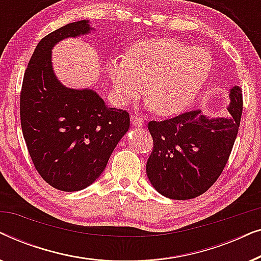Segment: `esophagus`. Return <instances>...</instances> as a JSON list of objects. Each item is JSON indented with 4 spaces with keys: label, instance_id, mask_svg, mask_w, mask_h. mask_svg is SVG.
<instances>
[{
    "label": "esophagus",
    "instance_id": "34e87169",
    "mask_svg": "<svg viewBox=\"0 0 261 261\" xmlns=\"http://www.w3.org/2000/svg\"><path fill=\"white\" fill-rule=\"evenodd\" d=\"M130 121H132V124H133L134 127H144V124H145L144 120L137 115L130 116Z\"/></svg>",
    "mask_w": 261,
    "mask_h": 261
}]
</instances>
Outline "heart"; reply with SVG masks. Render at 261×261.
Here are the masks:
<instances>
[{"label":"heart","mask_w":261,"mask_h":261,"mask_svg":"<svg viewBox=\"0 0 261 261\" xmlns=\"http://www.w3.org/2000/svg\"><path fill=\"white\" fill-rule=\"evenodd\" d=\"M212 67L204 48L176 39H151L135 44L126 58L112 60L108 74L120 103L137 98L145 86L148 108L159 115H173L191 105Z\"/></svg>","instance_id":"b5f03b06"}]
</instances>
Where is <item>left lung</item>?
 <instances>
[{
  "label": "left lung",
  "mask_w": 261,
  "mask_h": 261,
  "mask_svg": "<svg viewBox=\"0 0 261 261\" xmlns=\"http://www.w3.org/2000/svg\"><path fill=\"white\" fill-rule=\"evenodd\" d=\"M228 117H208L201 110L164 121H149L153 151L146 173L153 188L171 199L204 194L217 180L229 159L242 114V91H229Z\"/></svg>",
  "instance_id": "1"
}]
</instances>
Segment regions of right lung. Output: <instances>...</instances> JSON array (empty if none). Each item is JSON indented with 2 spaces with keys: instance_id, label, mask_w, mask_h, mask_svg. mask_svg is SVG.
Returning <instances> with one entry per match:
<instances>
[{
  "instance_id": "right-lung-1",
  "label": "right lung",
  "mask_w": 261,
  "mask_h": 261,
  "mask_svg": "<svg viewBox=\"0 0 261 261\" xmlns=\"http://www.w3.org/2000/svg\"><path fill=\"white\" fill-rule=\"evenodd\" d=\"M91 30L88 20H81L42 38L20 95L21 127L32 162L46 183L67 192L85 189L101 176L130 123L126 110L109 108L91 89L66 88L53 71V46Z\"/></svg>"
}]
</instances>
